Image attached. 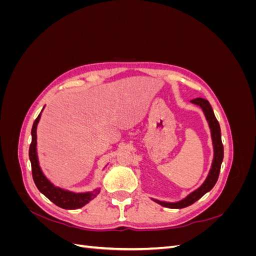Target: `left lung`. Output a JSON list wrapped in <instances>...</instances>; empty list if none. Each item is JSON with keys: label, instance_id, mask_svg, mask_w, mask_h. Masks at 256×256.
I'll use <instances>...</instances> for the list:
<instances>
[{"label": "left lung", "instance_id": "1", "mask_svg": "<svg viewBox=\"0 0 256 256\" xmlns=\"http://www.w3.org/2000/svg\"><path fill=\"white\" fill-rule=\"evenodd\" d=\"M191 102L200 106L205 113L207 122L209 124V127H210V130H212L214 157L210 172H209L204 184L200 186L198 189L190 193L187 198L180 200V202H177V203H166V202H161V200H156L158 204L164 206V207H168V208H184L189 205H192L193 203H196L198 198H202L206 192L210 191L214 188V186L216 184V180H218L221 164L223 160V144H222V140H221V129H220L219 122L216 118L210 104H209L208 100H206L204 98L192 99Z\"/></svg>", "mask_w": 256, "mask_h": 256}]
</instances>
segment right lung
<instances>
[{"instance_id": "right-lung-1", "label": "right lung", "mask_w": 256, "mask_h": 256, "mask_svg": "<svg viewBox=\"0 0 256 256\" xmlns=\"http://www.w3.org/2000/svg\"><path fill=\"white\" fill-rule=\"evenodd\" d=\"M40 114L37 116L35 120L33 127H32V142L30 145L28 150V156L30 160V166H32V175L33 180L38 188L44 196H47L51 202H53L58 207H62L64 209H76L83 207L85 204H88L90 200L94 198L98 193L99 190H95L92 192H86V193H74L67 190H63L54 186L46 178V176L42 174V170L40 168V164H38L37 158V152H36V128L37 124L40 122Z\"/></svg>"}]
</instances>
